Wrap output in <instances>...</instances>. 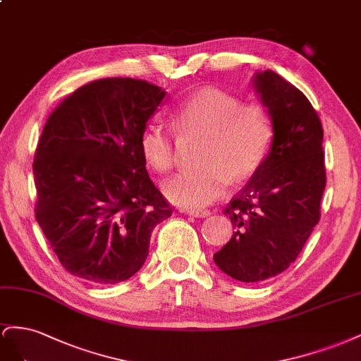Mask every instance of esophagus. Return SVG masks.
Masks as SVG:
<instances>
[{
    "label": "esophagus",
    "instance_id": "1",
    "mask_svg": "<svg viewBox=\"0 0 361 361\" xmlns=\"http://www.w3.org/2000/svg\"><path fill=\"white\" fill-rule=\"evenodd\" d=\"M184 213L195 216V218H207V216L212 214L210 210H205V209H186Z\"/></svg>",
    "mask_w": 361,
    "mask_h": 361
}]
</instances>
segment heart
Instances as JSON below:
<instances>
[{
    "mask_svg": "<svg viewBox=\"0 0 361 361\" xmlns=\"http://www.w3.org/2000/svg\"><path fill=\"white\" fill-rule=\"evenodd\" d=\"M178 136L200 135V166L163 183L168 200L183 207H204L218 200L234 178L243 180L262 166L272 143V122L264 107L243 104L239 97L214 87L198 90L171 113ZM140 152L160 173L173 168V136L160 123H151L140 136Z\"/></svg>",
    "mask_w": 361,
    "mask_h": 361,
    "instance_id": "b5f03b06",
    "label": "heart"
}]
</instances>
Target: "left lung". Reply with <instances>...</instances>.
<instances>
[{
  "mask_svg": "<svg viewBox=\"0 0 361 361\" xmlns=\"http://www.w3.org/2000/svg\"><path fill=\"white\" fill-rule=\"evenodd\" d=\"M252 87L272 122L262 166L224 210L234 234L213 255L234 280L259 283L286 271L321 218L325 189L324 130L310 101L274 71H259Z\"/></svg>",
  "mask_w": 361,
  "mask_h": 361,
  "instance_id": "1",
  "label": "left lung"
}]
</instances>
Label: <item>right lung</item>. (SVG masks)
<instances>
[{"mask_svg": "<svg viewBox=\"0 0 361 361\" xmlns=\"http://www.w3.org/2000/svg\"><path fill=\"white\" fill-rule=\"evenodd\" d=\"M166 92L133 78L77 89L48 118L36 149V219L61 266L89 283L116 284L145 263L154 226L172 207L140 152Z\"/></svg>", "mask_w": 361, "mask_h": 361, "instance_id": "right-lung-1", "label": "right lung"}]
</instances>
